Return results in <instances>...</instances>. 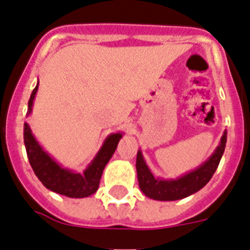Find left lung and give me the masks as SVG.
<instances>
[{"label": "left lung", "instance_id": "8db88e82", "mask_svg": "<svg viewBox=\"0 0 250 250\" xmlns=\"http://www.w3.org/2000/svg\"><path fill=\"white\" fill-rule=\"evenodd\" d=\"M225 145H227V131L224 132L219 146L208 161L197 167L196 170L191 171L176 180H164L153 176L143 158L142 152L138 151L136 168H137L140 188L147 197L160 201L180 200L195 194L210 181L216 171L221 156L224 153Z\"/></svg>", "mask_w": 250, "mask_h": 250}]
</instances>
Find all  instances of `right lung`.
I'll list each match as a JSON object with an SVG mask.
<instances>
[{
    "label": "right lung",
    "mask_w": 250,
    "mask_h": 250,
    "mask_svg": "<svg viewBox=\"0 0 250 250\" xmlns=\"http://www.w3.org/2000/svg\"><path fill=\"white\" fill-rule=\"evenodd\" d=\"M38 85L32 90L29 99L27 114L32 110L35 94L38 92ZM122 138V133H112L104 141L103 146L99 149L92 164L86 167L83 173L73 172L70 170L62 168L58 162L47 155L42 147L35 140L34 134L30 129L29 125H23V140H25L26 153L29 157L30 165L38 179L42 182V185L56 194L65 195L68 197H86L94 194L98 190L102 173L104 167L108 164L118 146L119 140Z\"/></svg>",
    "instance_id": "right-lung-1"
}]
</instances>
